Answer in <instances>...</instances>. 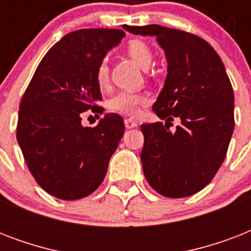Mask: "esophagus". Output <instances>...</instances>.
<instances>
[{
  "label": "esophagus",
  "mask_w": 251,
  "mask_h": 251,
  "mask_svg": "<svg viewBox=\"0 0 251 251\" xmlns=\"http://www.w3.org/2000/svg\"><path fill=\"white\" fill-rule=\"evenodd\" d=\"M125 127L126 129H133V127H137V122L134 121V120H131V118H126Z\"/></svg>",
  "instance_id": "esophagus-1"
}]
</instances>
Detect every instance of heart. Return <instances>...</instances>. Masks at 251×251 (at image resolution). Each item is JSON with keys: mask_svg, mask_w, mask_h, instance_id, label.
Segmentation results:
<instances>
[{"mask_svg": "<svg viewBox=\"0 0 251 251\" xmlns=\"http://www.w3.org/2000/svg\"><path fill=\"white\" fill-rule=\"evenodd\" d=\"M126 52L141 68L147 69L152 62V50L145 41L139 39L130 40L126 45ZM95 79L98 86L104 90L109 86V66L106 58H102L99 62ZM150 102L149 95L146 92L139 91H121L109 101V109L117 113L130 116V117H138L142 113V108Z\"/></svg>", "mask_w": 251, "mask_h": 251, "instance_id": "b5f03b06", "label": "heart"}]
</instances>
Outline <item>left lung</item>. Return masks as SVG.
Segmentation results:
<instances>
[{
  "instance_id": "1",
  "label": "left lung",
  "mask_w": 251,
  "mask_h": 251,
  "mask_svg": "<svg viewBox=\"0 0 251 251\" xmlns=\"http://www.w3.org/2000/svg\"><path fill=\"white\" fill-rule=\"evenodd\" d=\"M156 36L164 49L168 74L152 110L167 124H145L143 173L153 190L168 198L198 193L226 159L234 129L233 88L224 64L202 37L159 25H124ZM177 117L180 125L169 127Z\"/></svg>"
}]
</instances>
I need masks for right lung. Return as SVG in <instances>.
<instances>
[{"mask_svg": "<svg viewBox=\"0 0 251 251\" xmlns=\"http://www.w3.org/2000/svg\"><path fill=\"white\" fill-rule=\"evenodd\" d=\"M124 36L114 28L65 35L41 60L22 98L18 143L33 178L56 198L75 201L94 193L124 135V120L116 113L95 127L82 125L83 112H104L95 73Z\"/></svg>", "mask_w": 251, "mask_h": 251, "instance_id": "1", "label": "right lung"}]
</instances>
